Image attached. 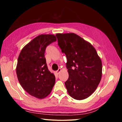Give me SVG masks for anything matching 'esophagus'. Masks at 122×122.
Returning a JSON list of instances; mask_svg holds the SVG:
<instances>
[{
  "label": "esophagus",
  "mask_w": 122,
  "mask_h": 122,
  "mask_svg": "<svg viewBox=\"0 0 122 122\" xmlns=\"http://www.w3.org/2000/svg\"><path fill=\"white\" fill-rule=\"evenodd\" d=\"M61 68H59V69H58V70H57L56 72V73L57 74H58L60 73V72H61Z\"/></svg>",
  "instance_id": "1"
}]
</instances>
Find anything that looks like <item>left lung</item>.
Segmentation results:
<instances>
[{
	"mask_svg": "<svg viewBox=\"0 0 122 122\" xmlns=\"http://www.w3.org/2000/svg\"><path fill=\"white\" fill-rule=\"evenodd\" d=\"M58 45L67 58L69 78L65 84L69 95L81 100L97 89L102 77V64L92 44L74 33L57 34Z\"/></svg>",
	"mask_w": 122,
	"mask_h": 122,
	"instance_id": "8db88e82",
	"label": "left lung"
}]
</instances>
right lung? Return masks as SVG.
<instances>
[{
    "label": "right lung",
    "instance_id": "right-lung-1",
    "mask_svg": "<svg viewBox=\"0 0 122 122\" xmlns=\"http://www.w3.org/2000/svg\"><path fill=\"white\" fill-rule=\"evenodd\" d=\"M53 35H40L22 49L16 67L17 78L27 93L36 98L48 96L55 82V77L48 69L45 51L46 47L55 42Z\"/></svg>",
    "mask_w": 122,
    "mask_h": 122
}]
</instances>
